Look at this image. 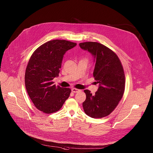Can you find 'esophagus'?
Instances as JSON below:
<instances>
[{
	"label": "esophagus",
	"instance_id": "34e87169",
	"mask_svg": "<svg viewBox=\"0 0 153 153\" xmlns=\"http://www.w3.org/2000/svg\"><path fill=\"white\" fill-rule=\"evenodd\" d=\"M71 91H72L73 93H78V92H79V91H81L80 90H79V89H77V88H72V89H71Z\"/></svg>",
	"mask_w": 153,
	"mask_h": 153
}]
</instances>
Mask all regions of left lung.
Listing matches in <instances>:
<instances>
[{
  "label": "left lung",
  "mask_w": 153,
  "mask_h": 153,
  "mask_svg": "<svg viewBox=\"0 0 153 153\" xmlns=\"http://www.w3.org/2000/svg\"><path fill=\"white\" fill-rule=\"evenodd\" d=\"M80 47L88 51L96 60L93 76L99 87L94 95L84 90L86 99L82 105L88 116L97 119L110 114L119 103L125 91V77L122 63L111 49L98 42L79 43Z\"/></svg>",
  "instance_id": "obj_1"
}]
</instances>
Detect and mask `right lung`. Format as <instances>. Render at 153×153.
Instances as JSON below:
<instances>
[{
    "instance_id": "obj_1",
    "label": "right lung",
    "mask_w": 153,
    "mask_h": 153,
    "mask_svg": "<svg viewBox=\"0 0 153 153\" xmlns=\"http://www.w3.org/2000/svg\"><path fill=\"white\" fill-rule=\"evenodd\" d=\"M76 43L53 40L38 47L31 55L25 71L26 90L34 106L47 114L59 111L70 96L71 89L54 85L59 76L63 55Z\"/></svg>"
}]
</instances>
